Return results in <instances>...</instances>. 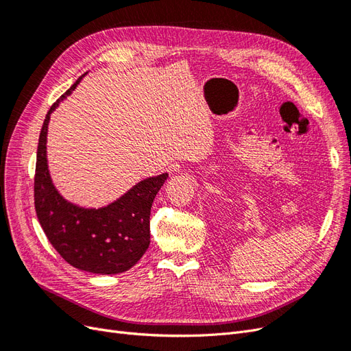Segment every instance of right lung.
Instances as JSON below:
<instances>
[{
    "instance_id": "obj_1",
    "label": "right lung",
    "mask_w": 351,
    "mask_h": 351,
    "mask_svg": "<svg viewBox=\"0 0 351 351\" xmlns=\"http://www.w3.org/2000/svg\"><path fill=\"white\" fill-rule=\"evenodd\" d=\"M82 77L52 105L42 124L36 152L35 209L49 243L71 267L101 275L121 274L139 262L149 247L151 208L168 173L142 180L112 204L98 209L74 205L58 193L48 169V124L52 111L76 89Z\"/></svg>"
}]
</instances>
